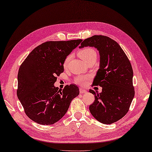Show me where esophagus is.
Listing matches in <instances>:
<instances>
[{"mask_svg":"<svg viewBox=\"0 0 152 152\" xmlns=\"http://www.w3.org/2000/svg\"><path fill=\"white\" fill-rule=\"evenodd\" d=\"M79 91H80V94H84V93H86V92H87V91H86V90L82 88H79Z\"/></svg>","mask_w":152,"mask_h":152,"instance_id":"obj_1","label":"esophagus"}]
</instances>
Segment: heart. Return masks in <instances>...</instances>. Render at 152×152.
<instances>
[{
	"label": "heart",
	"mask_w": 152,
	"mask_h": 152,
	"mask_svg": "<svg viewBox=\"0 0 152 152\" xmlns=\"http://www.w3.org/2000/svg\"><path fill=\"white\" fill-rule=\"evenodd\" d=\"M79 56L84 61L86 62V63L90 61V60L97 58V53L96 50L92 48H85L79 50L78 52ZM71 58H72V55L69 54V55H67L64 60L63 62V66L64 68H66L68 65L69 61L70 60ZM88 79V76L87 75H79L75 79V83L77 85H79L80 86H84L85 85L86 83V80Z\"/></svg>",
	"instance_id": "heart-1"
}]
</instances>
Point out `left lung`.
Here are the masks:
<instances>
[{"label":"left lung","instance_id":"8db88e82","mask_svg":"<svg viewBox=\"0 0 152 152\" xmlns=\"http://www.w3.org/2000/svg\"><path fill=\"white\" fill-rule=\"evenodd\" d=\"M87 46L99 50L100 66L92 85L102 87L101 93L89 90L95 96L89 110L99 122L113 124L126 115L134 97L132 66L118 43L109 37L93 36L84 40L80 48Z\"/></svg>","mask_w":152,"mask_h":152}]
</instances>
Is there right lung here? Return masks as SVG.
<instances>
[{
  "label": "right lung",
  "mask_w": 152,
  "mask_h": 152,
  "mask_svg": "<svg viewBox=\"0 0 152 152\" xmlns=\"http://www.w3.org/2000/svg\"><path fill=\"white\" fill-rule=\"evenodd\" d=\"M83 39L49 41L34 49L21 64L17 95L29 118L41 125H52L64 116L71 102L79 94L75 85L63 90L55 87L64 72L66 57Z\"/></svg>",
  "instance_id": "obj_1"
}]
</instances>
